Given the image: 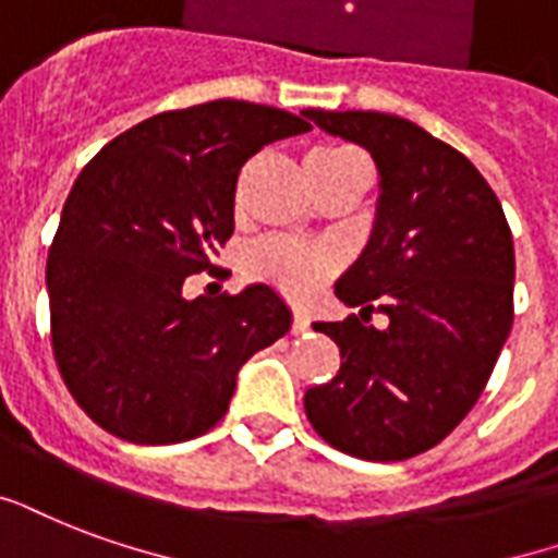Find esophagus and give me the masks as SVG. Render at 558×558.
<instances>
[{
    "mask_svg": "<svg viewBox=\"0 0 558 558\" xmlns=\"http://www.w3.org/2000/svg\"><path fill=\"white\" fill-rule=\"evenodd\" d=\"M308 326H312V320H308V317H305L303 312H296L294 314V324H291V332H294V335H305V332H308Z\"/></svg>",
    "mask_w": 558,
    "mask_h": 558,
    "instance_id": "1",
    "label": "esophagus"
}]
</instances>
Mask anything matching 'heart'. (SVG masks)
I'll return each mask as SVG.
<instances>
[{"instance_id": "1", "label": "heart", "mask_w": 558, "mask_h": 558, "mask_svg": "<svg viewBox=\"0 0 558 558\" xmlns=\"http://www.w3.org/2000/svg\"><path fill=\"white\" fill-rule=\"evenodd\" d=\"M367 165L364 155L353 146H320L308 155L305 170L317 173H335L347 167ZM335 255L329 250L296 244L288 238H264L250 246L244 258V270L250 279L264 284H274L279 294H284L294 303H308L324 291V284L335 276Z\"/></svg>"}]
</instances>
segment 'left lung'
<instances>
[{
	"label": "left lung",
	"instance_id": "obj_1",
	"mask_svg": "<svg viewBox=\"0 0 558 558\" xmlns=\"http://www.w3.org/2000/svg\"><path fill=\"white\" fill-rule=\"evenodd\" d=\"M379 167L371 241L335 284L362 305L314 324L341 367L305 391L314 433L367 462H403L444 441L480 400L514 320V246L500 199L459 149L379 111H303ZM389 317L385 330L369 314Z\"/></svg>",
	"mask_w": 558,
	"mask_h": 558
}]
</instances>
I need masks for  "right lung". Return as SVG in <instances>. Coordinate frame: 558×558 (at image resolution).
<instances>
[{
	"instance_id": "right-lung-1",
	"label": "right lung",
	"mask_w": 558,
	"mask_h": 558,
	"mask_svg": "<svg viewBox=\"0 0 558 558\" xmlns=\"http://www.w3.org/2000/svg\"><path fill=\"white\" fill-rule=\"evenodd\" d=\"M303 117L241 99L165 111L78 173L46 291L58 371L105 433L135 444L208 433L241 364L291 329L270 284L187 300L184 279L215 274L211 255L234 232L241 167L262 146L308 132Z\"/></svg>"
}]
</instances>
